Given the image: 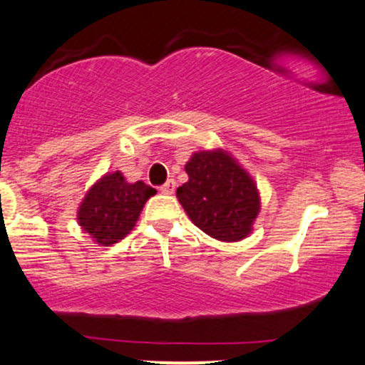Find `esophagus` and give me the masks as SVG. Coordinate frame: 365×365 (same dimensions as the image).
I'll return each instance as SVG.
<instances>
[{
    "label": "esophagus",
    "instance_id": "obj_1",
    "mask_svg": "<svg viewBox=\"0 0 365 365\" xmlns=\"http://www.w3.org/2000/svg\"><path fill=\"white\" fill-rule=\"evenodd\" d=\"M175 189H176V182H175V180H168V182L164 183V185L160 187L159 190L163 194H173V192H175Z\"/></svg>",
    "mask_w": 365,
    "mask_h": 365
}]
</instances>
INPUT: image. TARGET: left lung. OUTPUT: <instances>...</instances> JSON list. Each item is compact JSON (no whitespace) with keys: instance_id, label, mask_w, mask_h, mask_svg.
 Segmentation results:
<instances>
[{"instance_id":"1","label":"left lung","mask_w":365,"mask_h":365,"mask_svg":"<svg viewBox=\"0 0 365 365\" xmlns=\"http://www.w3.org/2000/svg\"><path fill=\"white\" fill-rule=\"evenodd\" d=\"M185 171L189 182L176 197L194 225L220 241L247 237L260 210L250 175L224 150L194 153Z\"/></svg>"}]
</instances>
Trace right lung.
Returning <instances> with one entry per match:
<instances>
[{"instance_id":"obj_1","label":"right lung","mask_w":365,"mask_h":365,"mask_svg":"<svg viewBox=\"0 0 365 365\" xmlns=\"http://www.w3.org/2000/svg\"><path fill=\"white\" fill-rule=\"evenodd\" d=\"M157 190L143 182L128 183L120 171L108 173L83 197L78 224L103 247L117 243L136 224L145 202Z\"/></svg>"}]
</instances>
